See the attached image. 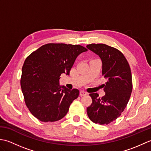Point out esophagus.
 I'll list each match as a JSON object with an SVG mask.
<instances>
[{
    "instance_id": "1",
    "label": "esophagus",
    "mask_w": 151,
    "mask_h": 151,
    "mask_svg": "<svg viewBox=\"0 0 151 151\" xmlns=\"http://www.w3.org/2000/svg\"><path fill=\"white\" fill-rule=\"evenodd\" d=\"M87 95V93H86L85 91H80V96H84V95Z\"/></svg>"
}]
</instances>
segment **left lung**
I'll use <instances>...</instances> for the list:
<instances>
[{
    "instance_id": "obj_1",
    "label": "left lung",
    "mask_w": 151,
    "mask_h": 151,
    "mask_svg": "<svg viewBox=\"0 0 151 151\" xmlns=\"http://www.w3.org/2000/svg\"><path fill=\"white\" fill-rule=\"evenodd\" d=\"M86 47L102 61V75L107 80L103 84L105 95L90 93L92 103L87 108L91 121L108 124L121 115L132 91V74L127 59L119 50L105 44H89Z\"/></svg>"
}]
</instances>
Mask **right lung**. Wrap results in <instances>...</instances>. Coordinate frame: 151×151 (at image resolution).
Segmentation results:
<instances>
[{"instance_id":"right-lung-1","label":"right lung","mask_w":151,"mask_h":151,"mask_svg":"<svg viewBox=\"0 0 151 151\" xmlns=\"http://www.w3.org/2000/svg\"><path fill=\"white\" fill-rule=\"evenodd\" d=\"M88 50L79 45L49 43L34 51L25 60L21 86L31 114L42 122L60 120L68 112L79 90L60 86L62 74L69 75L76 58Z\"/></svg>"}]
</instances>
